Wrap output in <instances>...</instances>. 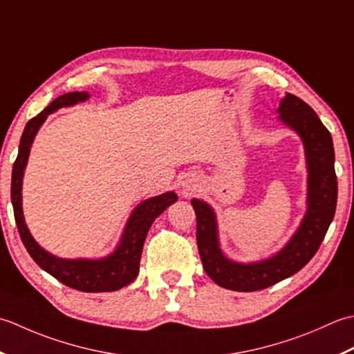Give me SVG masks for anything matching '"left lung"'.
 Instances as JSON below:
<instances>
[{
  "label": "left lung",
  "instance_id": "1",
  "mask_svg": "<svg viewBox=\"0 0 354 354\" xmlns=\"http://www.w3.org/2000/svg\"><path fill=\"white\" fill-rule=\"evenodd\" d=\"M279 119L295 129L304 143L307 158V212L297 232L277 255L241 264L223 254L214 209L197 198L191 205L197 217V246L205 272L220 287L236 292L268 288L295 275L315 257L335 217L337 180L335 149L328 129L304 100L287 93L281 100Z\"/></svg>",
  "mask_w": 354,
  "mask_h": 354
}]
</instances>
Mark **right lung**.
<instances>
[{
    "label": "right lung",
    "instance_id": "obj_1",
    "mask_svg": "<svg viewBox=\"0 0 354 354\" xmlns=\"http://www.w3.org/2000/svg\"><path fill=\"white\" fill-rule=\"evenodd\" d=\"M88 97L90 95L86 91L66 93V95L55 99L38 116L27 122L24 133L21 136L18 157L12 169V205L21 240H23L33 261L41 269H44L57 281H61L62 284L76 288V290L114 292L136 279L137 273H139L140 255L148 230L165 209L176 203V192H165L162 196L142 201L129 217L116 250L111 255L100 259H64L48 254L28 232L23 215V201H21L23 200L21 198V187H23L24 169L28 154H30V147L39 127L44 124L50 113L59 110L62 106L84 102Z\"/></svg>",
    "mask_w": 354,
    "mask_h": 354
}]
</instances>
